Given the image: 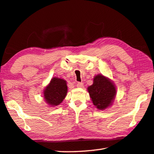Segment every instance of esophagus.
<instances>
[{"mask_svg":"<svg viewBox=\"0 0 154 154\" xmlns=\"http://www.w3.org/2000/svg\"><path fill=\"white\" fill-rule=\"evenodd\" d=\"M76 85H77V87H82L83 86V83L81 82H77Z\"/></svg>","mask_w":154,"mask_h":154,"instance_id":"1","label":"esophagus"}]
</instances>
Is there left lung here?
<instances>
[{
  "label": "left lung",
  "mask_w": 154,
  "mask_h": 154,
  "mask_svg": "<svg viewBox=\"0 0 154 154\" xmlns=\"http://www.w3.org/2000/svg\"><path fill=\"white\" fill-rule=\"evenodd\" d=\"M93 105L99 109H105L111 105L115 98L116 89L113 83L103 75H98L88 88Z\"/></svg>",
  "instance_id": "1"
}]
</instances>
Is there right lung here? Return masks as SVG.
<instances>
[{"label": "right lung", "instance_id": "obj_1", "mask_svg": "<svg viewBox=\"0 0 154 154\" xmlns=\"http://www.w3.org/2000/svg\"><path fill=\"white\" fill-rule=\"evenodd\" d=\"M67 92L66 81L55 77L51 79L49 85L44 91V98L49 105L52 106L58 105L65 99Z\"/></svg>", "mask_w": 154, "mask_h": 154}]
</instances>
